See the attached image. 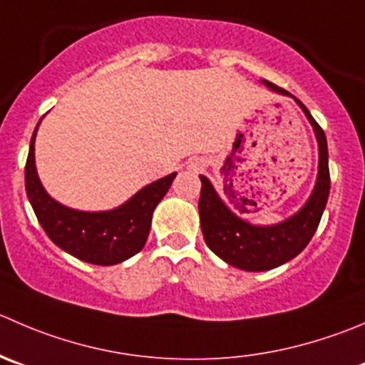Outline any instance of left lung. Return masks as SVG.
<instances>
[{
	"label": "left lung",
	"mask_w": 365,
	"mask_h": 365,
	"mask_svg": "<svg viewBox=\"0 0 365 365\" xmlns=\"http://www.w3.org/2000/svg\"><path fill=\"white\" fill-rule=\"evenodd\" d=\"M274 93L292 96L285 88L264 80ZM296 103L302 107L310 125L316 132L317 144H319V173L314 187L312 196L305 203V207L287 221L272 226H255L237 217L228 207L221 201L212 183L205 176L201 180L200 194V221L207 246L228 262L230 265L244 269V271H267L278 267L285 262L292 260L296 255L302 253L310 242L319 226L321 215L327 207L328 194H330V169H328V146L323 128L310 115L309 108L294 98ZM244 212V208H242Z\"/></svg>",
	"instance_id": "left-lung-1"
}]
</instances>
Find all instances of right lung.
Returning a JSON list of instances; mask_svg holds the SVG:
<instances>
[{"label": "right lung", "instance_id": "obj_1", "mask_svg": "<svg viewBox=\"0 0 365 365\" xmlns=\"http://www.w3.org/2000/svg\"><path fill=\"white\" fill-rule=\"evenodd\" d=\"M37 126L24 165V185L35 215L49 239L73 257L96 265H114L139 253L150 235L155 207L165 196L176 173L146 185L114 210H73L49 197L38 180L34 157Z\"/></svg>", "mask_w": 365, "mask_h": 365}]
</instances>
